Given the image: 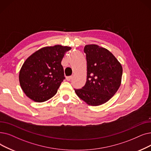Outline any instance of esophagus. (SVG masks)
I'll use <instances>...</instances> for the list:
<instances>
[{
  "mask_svg": "<svg viewBox=\"0 0 151 151\" xmlns=\"http://www.w3.org/2000/svg\"><path fill=\"white\" fill-rule=\"evenodd\" d=\"M71 78H72V76H67V78H66V79H67V81H70L71 80Z\"/></svg>",
  "mask_w": 151,
  "mask_h": 151,
  "instance_id": "obj_1",
  "label": "esophagus"
}]
</instances>
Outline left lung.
<instances>
[{
	"label": "left lung",
	"mask_w": 151,
	"mask_h": 151,
	"mask_svg": "<svg viewBox=\"0 0 151 151\" xmlns=\"http://www.w3.org/2000/svg\"><path fill=\"white\" fill-rule=\"evenodd\" d=\"M84 52L87 61V80L81 89H75V91L88 105L100 106L119 89L122 67L110 51L97 45H86Z\"/></svg>",
	"instance_id": "left-lung-1"
}]
</instances>
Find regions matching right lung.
I'll return each mask as SVG.
<instances>
[{
  "label": "right lung",
  "instance_id": "obj_1",
  "mask_svg": "<svg viewBox=\"0 0 151 151\" xmlns=\"http://www.w3.org/2000/svg\"><path fill=\"white\" fill-rule=\"evenodd\" d=\"M70 47L56 45L45 47L29 56L19 71V81L31 99L42 102L53 97L65 78L61 64Z\"/></svg>",
  "mask_w": 151,
  "mask_h": 151
}]
</instances>
